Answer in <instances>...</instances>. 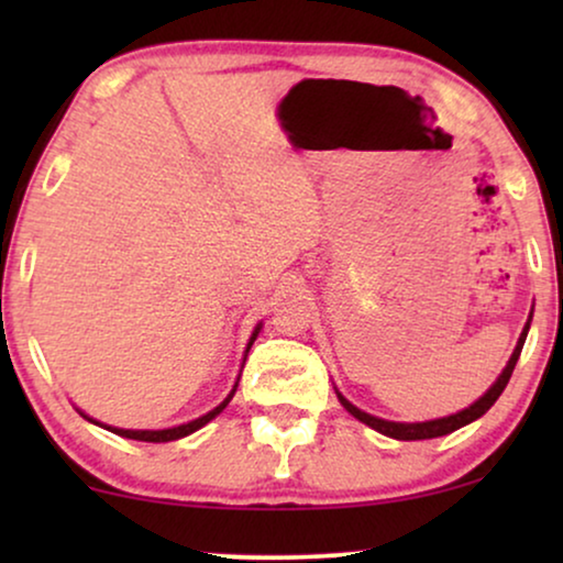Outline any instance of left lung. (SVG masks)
<instances>
[{
	"instance_id": "1",
	"label": "left lung",
	"mask_w": 563,
	"mask_h": 563,
	"mask_svg": "<svg viewBox=\"0 0 563 563\" xmlns=\"http://www.w3.org/2000/svg\"><path fill=\"white\" fill-rule=\"evenodd\" d=\"M528 330H530V318L526 322V328H522V333L518 338V345H515L510 361H507V366L503 368V374L497 376V382L492 384V387L484 391V397L476 399L472 407H466V410H461L456 415H449V418H438V420H428V422H391V420H382V418H374V415H368L364 410H358L356 405H351L349 399H345L341 391H338V399H341V405L349 410L353 418L366 422L368 428L379 430L382 435H389V438H397V441H426V438H438V435H449L453 430L468 426V422H474L476 418H482L484 412L489 410L492 405L497 402L499 395H503L507 382H510L512 376V368L518 364L520 358V351H522V343H526L528 338Z\"/></svg>"
}]
</instances>
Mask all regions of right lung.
<instances>
[{"mask_svg": "<svg viewBox=\"0 0 563 563\" xmlns=\"http://www.w3.org/2000/svg\"><path fill=\"white\" fill-rule=\"evenodd\" d=\"M258 330H261V325L253 330V335H251V341H249V349L253 345V341H256V335H258ZM249 349H245V353H249ZM238 387V384H235ZM235 387H233V391H230V395L222 399V402L214 407V410H210L207 415H202V418H197V420H191V422H184V426H176V428H166V430H125V428H110V426H102V428H107V430H112L114 435H122V438H133V441H145V443H168V441H179V438H184V435H189V433H195V430H199L202 426H207V422H210L212 418H218V415L225 410L228 407V402L230 399H233V395H235ZM84 418H87V415H84ZM89 422H97V420H91V418H87ZM99 426V422H97Z\"/></svg>", "mask_w": 563, "mask_h": 563, "instance_id": "obj_1", "label": "right lung"}]
</instances>
